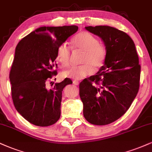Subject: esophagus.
<instances>
[{
  "mask_svg": "<svg viewBox=\"0 0 152 152\" xmlns=\"http://www.w3.org/2000/svg\"><path fill=\"white\" fill-rule=\"evenodd\" d=\"M73 83H74L75 86H78V84H79V83H78V81H74V82H73Z\"/></svg>",
  "mask_w": 152,
  "mask_h": 152,
  "instance_id": "esophagus-1",
  "label": "esophagus"
}]
</instances>
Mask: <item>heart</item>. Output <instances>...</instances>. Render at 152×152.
Returning a JSON list of instances; mask_svg holds the SVG:
<instances>
[{
    "label": "heart",
    "instance_id": "b5f03b06",
    "mask_svg": "<svg viewBox=\"0 0 152 152\" xmlns=\"http://www.w3.org/2000/svg\"><path fill=\"white\" fill-rule=\"evenodd\" d=\"M72 44L76 50L83 52L81 61L83 65L64 71L62 74L63 76L79 81L92 74L94 70H99L103 66L105 50L95 37L86 32H80L74 37ZM56 56L62 65L64 66L69 65L71 49L66 44H61L58 47Z\"/></svg>",
    "mask_w": 152,
    "mask_h": 152
}]
</instances>
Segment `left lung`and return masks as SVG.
<instances>
[{
  "mask_svg": "<svg viewBox=\"0 0 152 152\" xmlns=\"http://www.w3.org/2000/svg\"><path fill=\"white\" fill-rule=\"evenodd\" d=\"M86 29L103 42L104 64L79 85L83 116L90 123L105 125L123 115L140 88L141 67L135 45L125 32L100 25Z\"/></svg>",
  "mask_w": 152,
  "mask_h": 152,
  "instance_id": "8db88e82",
  "label": "left lung"
}]
</instances>
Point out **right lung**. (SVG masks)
Masks as SVG:
<instances>
[{
	"instance_id": "right-lung-1",
	"label": "right lung",
	"mask_w": 152,
	"mask_h": 152,
	"mask_svg": "<svg viewBox=\"0 0 152 152\" xmlns=\"http://www.w3.org/2000/svg\"><path fill=\"white\" fill-rule=\"evenodd\" d=\"M78 29L76 25L40 27L16 47L9 76L12 99L18 112L34 125H54L60 118L62 91L72 81L66 78L51 89L47 83L57 73L54 69L58 47Z\"/></svg>"
}]
</instances>
